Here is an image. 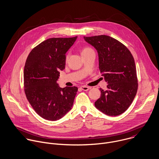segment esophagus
Wrapping results in <instances>:
<instances>
[{
	"label": "esophagus",
	"mask_w": 159,
	"mask_h": 159,
	"mask_svg": "<svg viewBox=\"0 0 159 159\" xmlns=\"http://www.w3.org/2000/svg\"><path fill=\"white\" fill-rule=\"evenodd\" d=\"M80 88L82 90H84V91H87V90H89V89H91V87H87V86H85V85L81 86Z\"/></svg>",
	"instance_id": "obj_1"
}]
</instances>
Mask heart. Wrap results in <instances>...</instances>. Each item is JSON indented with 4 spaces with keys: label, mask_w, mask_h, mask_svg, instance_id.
Returning <instances> with one entry per match:
<instances>
[{
    "label": "heart",
    "mask_w": 159,
    "mask_h": 159,
    "mask_svg": "<svg viewBox=\"0 0 159 159\" xmlns=\"http://www.w3.org/2000/svg\"><path fill=\"white\" fill-rule=\"evenodd\" d=\"M91 51H93V50L91 48L86 47H84V48H82V50L81 51V54L82 55V54H87V53H88L89 52H91Z\"/></svg>",
    "instance_id": "heart-1"
}]
</instances>
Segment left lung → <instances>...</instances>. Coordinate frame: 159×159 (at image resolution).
Here are the masks:
<instances>
[{
  "mask_svg": "<svg viewBox=\"0 0 159 159\" xmlns=\"http://www.w3.org/2000/svg\"><path fill=\"white\" fill-rule=\"evenodd\" d=\"M97 50L99 70L107 82L95 107L109 116L124 113L133 102L138 89L134 59L130 50L119 40L105 35L84 37Z\"/></svg>",
  "mask_w": 159,
  "mask_h": 159,
  "instance_id": "8db88e82",
  "label": "left lung"
}]
</instances>
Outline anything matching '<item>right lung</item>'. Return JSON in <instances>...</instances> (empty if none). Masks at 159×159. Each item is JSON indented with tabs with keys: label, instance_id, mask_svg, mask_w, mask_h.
Segmentation results:
<instances>
[{
	"label": "right lung",
	"instance_id": "obj_1",
	"mask_svg": "<svg viewBox=\"0 0 159 159\" xmlns=\"http://www.w3.org/2000/svg\"><path fill=\"white\" fill-rule=\"evenodd\" d=\"M77 36L50 38L35 47L29 54L24 71L26 97L43 119L57 120L72 107L78 88L59 87L60 70L66 66V54Z\"/></svg>",
	"mask_w": 159,
	"mask_h": 159
}]
</instances>
